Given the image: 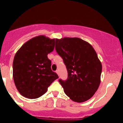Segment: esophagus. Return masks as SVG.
Segmentation results:
<instances>
[{
	"instance_id": "34e87169",
	"label": "esophagus",
	"mask_w": 123,
	"mask_h": 123,
	"mask_svg": "<svg viewBox=\"0 0 123 123\" xmlns=\"http://www.w3.org/2000/svg\"><path fill=\"white\" fill-rule=\"evenodd\" d=\"M56 73H57V74H58V75H59V70H58H58L56 71Z\"/></svg>"
}]
</instances>
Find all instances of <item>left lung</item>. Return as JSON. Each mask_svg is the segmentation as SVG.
<instances>
[{
  "label": "left lung",
  "instance_id": "obj_1",
  "mask_svg": "<svg viewBox=\"0 0 123 123\" xmlns=\"http://www.w3.org/2000/svg\"><path fill=\"white\" fill-rule=\"evenodd\" d=\"M55 49L68 71L67 80H59L65 93L76 102L89 100L99 86L102 68L95 49L78 37L56 38Z\"/></svg>",
  "mask_w": 123,
  "mask_h": 123
}]
</instances>
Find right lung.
Returning a JSON list of instances; mask_svg holds the SVG:
<instances>
[{
    "label": "right lung",
    "instance_id": "right-lung-1",
    "mask_svg": "<svg viewBox=\"0 0 123 123\" xmlns=\"http://www.w3.org/2000/svg\"><path fill=\"white\" fill-rule=\"evenodd\" d=\"M55 40L41 35L24 43L15 55L13 78L22 96L36 99L44 95L58 75L51 69L48 55L54 50Z\"/></svg>",
    "mask_w": 123,
    "mask_h": 123
}]
</instances>
